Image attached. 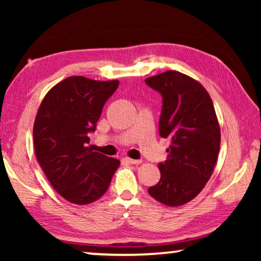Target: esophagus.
<instances>
[{"label": "esophagus", "mask_w": 261, "mask_h": 261, "mask_svg": "<svg viewBox=\"0 0 261 261\" xmlns=\"http://www.w3.org/2000/svg\"><path fill=\"white\" fill-rule=\"evenodd\" d=\"M125 161L130 165H140L141 160H135V159H130V158H125Z\"/></svg>", "instance_id": "obj_1"}]
</instances>
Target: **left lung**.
<instances>
[{"label": "left lung", "instance_id": "left-lung-1", "mask_svg": "<svg viewBox=\"0 0 261 261\" xmlns=\"http://www.w3.org/2000/svg\"><path fill=\"white\" fill-rule=\"evenodd\" d=\"M145 83L162 96L159 134L171 140L168 159L159 163L161 178L148 193L167 206L184 205L204 189L219 155L213 101L200 83L173 70Z\"/></svg>", "mask_w": 261, "mask_h": 261}]
</instances>
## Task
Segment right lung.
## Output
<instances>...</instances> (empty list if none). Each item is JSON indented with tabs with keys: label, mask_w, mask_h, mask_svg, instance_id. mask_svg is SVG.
Here are the masks:
<instances>
[{
	"label": "right lung",
	"mask_w": 261,
	"mask_h": 261,
	"mask_svg": "<svg viewBox=\"0 0 261 261\" xmlns=\"http://www.w3.org/2000/svg\"><path fill=\"white\" fill-rule=\"evenodd\" d=\"M118 84L69 77L53 87L39 107L33 126L35 155L51 187L73 204L102 197L120 166L117 159L87 147Z\"/></svg>",
	"instance_id": "add662e5"
}]
</instances>
